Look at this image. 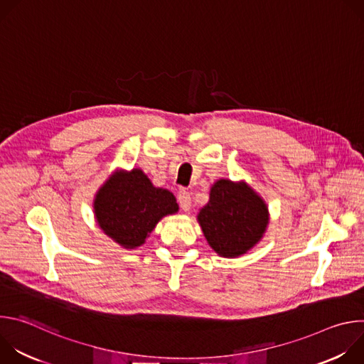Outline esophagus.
<instances>
[{
    "instance_id": "esophagus-1",
    "label": "esophagus",
    "mask_w": 364,
    "mask_h": 364,
    "mask_svg": "<svg viewBox=\"0 0 364 364\" xmlns=\"http://www.w3.org/2000/svg\"><path fill=\"white\" fill-rule=\"evenodd\" d=\"M177 200H178V204L181 209L184 212H188L190 207H191V197H190V193L186 191V190H180L178 194H177Z\"/></svg>"
}]
</instances>
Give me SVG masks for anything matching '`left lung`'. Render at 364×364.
I'll return each mask as SVG.
<instances>
[{
	"label": "left lung",
	"mask_w": 364,
	"mask_h": 364,
	"mask_svg": "<svg viewBox=\"0 0 364 364\" xmlns=\"http://www.w3.org/2000/svg\"><path fill=\"white\" fill-rule=\"evenodd\" d=\"M197 220L212 249L223 257H237L262 239L269 223L268 205L245 181L220 178Z\"/></svg>",
	"instance_id": "1"
}]
</instances>
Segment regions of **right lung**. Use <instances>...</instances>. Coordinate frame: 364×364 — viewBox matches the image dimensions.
Segmentation results:
<instances>
[{"instance_id": "right-lung-1", "label": "right lung", "mask_w": 364, "mask_h": 364, "mask_svg": "<svg viewBox=\"0 0 364 364\" xmlns=\"http://www.w3.org/2000/svg\"><path fill=\"white\" fill-rule=\"evenodd\" d=\"M95 218L103 233L125 249L141 246L157 223L178 212L176 197L154 187L142 170L117 171L93 200Z\"/></svg>"}]
</instances>
